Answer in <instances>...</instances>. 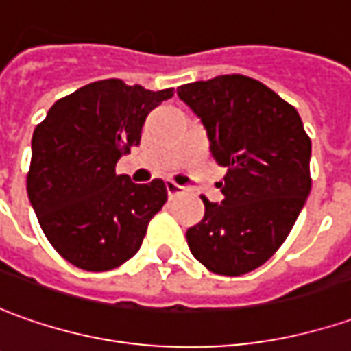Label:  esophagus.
Returning a JSON list of instances; mask_svg holds the SVG:
<instances>
[{
  "mask_svg": "<svg viewBox=\"0 0 351 351\" xmlns=\"http://www.w3.org/2000/svg\"><path fill=\"white\" fill-rule=\"evenodd\" d=\"M165 186H167V192H169V198H175V196H180V194L188 192L186 188L180 186V184H176L175 180H167V182H165Z\"/></svg>",
  "mask_w": 351,
  "mask_h": 351,
  "instance_id": "obj_1",
  "label": "esophagus"
}]
</instances>
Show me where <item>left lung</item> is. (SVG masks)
Wrapping results in <instances>:
<instances>
[{
  "label": "left lung",
  "mask_w": 351,
  "mask_h": 351,
  "mask_svg": "<svg viewBox=\"0 0 351 351\" xmlns=\"http://www.w3.org/2000/svg\"><path fill=\"white\" fill-rule=\"evenodd\" d=\"M176 95L198 116L217 165L227 169L221 204L186 231L194 258L221 276H243L282 247L311 192V139L301 116L247 75L180 85Z\"/></svg>",
  "instance_id": "1"
}]
</instances>
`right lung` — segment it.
Masks as SVG:
<instances>
[{
    "label": "right lung",
    "instance_id": "obj_1",
    "mask_svg": "<svg viewBox=\"0 0 351 351\" xmlns=\"http://www.w3.org/2000/svg\"><path fill=\"white\" fill-rule=\"evenodd\" d=\"M175 89L95 81L56 101L32 134L27 192L50 245L73 266L104 272L141 247L167 202L161 178L134 184L116 163L139 145L141 126Z\"/></svg>",
    "mask_w": 351,
    "mask_h": 351
}]
</instances>
